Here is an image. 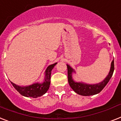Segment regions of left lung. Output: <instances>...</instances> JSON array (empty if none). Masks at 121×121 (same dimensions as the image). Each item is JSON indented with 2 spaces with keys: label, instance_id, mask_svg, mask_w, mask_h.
I'll return each instance as SVG.
<instances>
[{
  "label": "left lung",
  "instance_id": "obj_1",
  "mask_svg": "<svg viewBox=\"0 0 121 121\" xmlns=\"http://www.w3.org/2000/svg\"><path fill=\"white\" fill-rule=\"evenodd\" d=\"M67 68L68 83L71 88L73 89V91L81 96H91L100 93L108 84L113 74L114 70V60H112L111 63V69L108 75L105 78L104 80L103 81V82L96 84H87L83 83L74 82L72 79V73L74 72V70L68 65H67Z\"/></svg>",
  "mask_w": 121,
  "mask_h": 121
}]
</instances>
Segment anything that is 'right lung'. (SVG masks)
<instances>
[{
    "instance_id": "1",
    "label": "right lung",
    "mask_w": 121,
    "mask_h": 121,
    "mask_svg": "<svg viewBox=\"0 0 121 121\" xmlns=\"http://www.w3.org/2000/svg\"><path fill=\"white\" fill-rule=\"evenodd\" d=\"M56 63H55L48 66L45 71V81L43 83H41V84L35 83L30 86H25V87H21L11 82L12 84L15 88L17 91L22 96L34 98L40 97L47 93V91L48 90L50 84L52 70L54 66L56 65Z\"/></svg>"
}]
</instances>
